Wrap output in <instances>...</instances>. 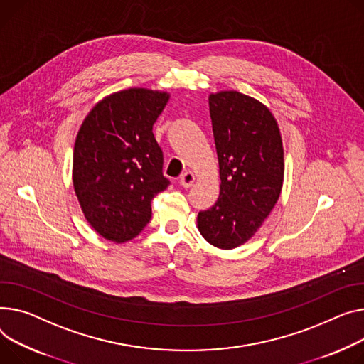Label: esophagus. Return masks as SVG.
<instances>
[{
	"label": "esophagus",
	"instance_id": "34e87169",
	"mask_svg": "<svg viewBox=\"0 0 364 364\" xmlns=\"http://www.w3.org/2000/svg\"><path fill=\"white\" fill-rule=\"evenodd\" d=\"M195 181H196V176L193 174L191 171L184 173V174L181 176V178H180V184H181V187H184V188L191 187L193 183H195Z\"/></svg>",
	"mask_w": 364,
	"mask_h": 364
}]
</instances>
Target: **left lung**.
<instances>
[{
  "mask_svg": "<svg viewBox=\"0 0 364 364\" xmlns=\"http://www.w3.org/2000/svg\"><path fill=\"white\" fill-rule=\"evenodd\" d=\"M220 162V198L198 215L209 245L231 250L247 241L275 208L284 183V148L271 109L237 90L209 95Z\"/></svg>",
  "mask_w": 364,
  "mask_h": 364,
  "instance_id": "1",
  "label": "left lung"
}]
</instances>
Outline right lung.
Here are the masks:
<instances>
[{
    "label": "right lung",
    "mask_w": 364,
    "mask_h": 364,
    "mask_svg": "<svg viewBox=\"0 0 364 364\" xmlns=\"http://www.w3.org/2000/svg\"><path fill=\"white\" fill-rule=\"evenodd\" d=\"M165 90L114 92L85 117L73 151V187L89 225L126 243L146 227L152 200L169 181L152 127L169 101Z\"/></svg>",
    "instance_id": "add662e5"
}]
</instances>
